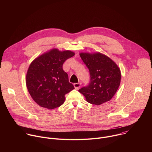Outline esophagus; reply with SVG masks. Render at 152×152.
<instances>
[{
    "label": "esophagus",
    "mask_w": 152,
    "mask_h": 152,
    "mask_svg": "<svg viewBox=\"0 0 152 152\" xmlns=\"http://www.w3.org/2000/svg\"><path fill=\"white\" fill-rule=\"evenodd\" d=\"M73 85H74L75 88L76 90H78L80 88V83H75L73 84Z\"/></svg>",
    "instance_id": "34e87169"
}]
</instances>
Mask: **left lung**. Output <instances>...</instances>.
<instances>
[{
  "mask_svg": "<svg viewBox=\"0 0 152 152\" xmlns=\"http://www.w3.org/2000/svg\"><path fill=\"white\" fill-rule=\"evenodd\" d=\"M90 74L89 85L79 90L88 103L100 105L110 101L121 82V72L116 63L100 52L79 53Z\"/></svg>",
  "mask_w": 152,
  "mask_h": 152,
  "instance_id": "1",
  "label": "left lung"
}]
</instances>
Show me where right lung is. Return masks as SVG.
Segmentation results:
<instances>
[{"label":"right lung","instance_id":"1","mask_svg":"<svg viewBox=\"0 0 152 152\" xmlns=\"http://www.w3.org/2000/svg\"><path fill=\"white\" fill-rule=\"evenodd\" d=\"M70 50L51 49L36 58L28 68L26 83L32 99L41 107L53 110L62 105L65 95L75 89L62 69L65 61L73 56Z\"/></svg>","mask_w":152,"mask_h":152}]
</instances>
